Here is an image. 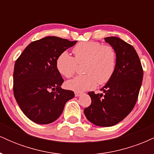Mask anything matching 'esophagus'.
<instances>
[{"mask_svg":"<svg viewBox=\"0 0 154 154\" xmlns=\"http://www.w3.org/2000/svg\"><path fill=\"white\" fill-rule=\"evenodd\" d=\"M82 94V93H81V92H75V95L76 97H78Z\"/></svg>","mask_w":154,"mask_h":154,"instance_id":"esophagus-1","label":"esophagus"}]
</instances>
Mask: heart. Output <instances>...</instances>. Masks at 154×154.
<instances>
[{
    "label": "heart",
    "instance_id": "obj_1",
    "mask_svg": "<svg viewBox=\"0 0 154 154\" xmlns=\"http://www.w3.org/2000/svg\"><path fill=\"white\" fill-rule=\"evenodd\" d=\"M75 57L64 51L56 59V68L66 78L75 74L78 64L85 63L86 75L77 76L66 82L68 89L76 92L91 90L97 83L104 85L110 80L116 66V53L111 45H103L98 42H82L73 48Z\"/></svg>",
    "mask_w": 154,
    "mask_h": 154
}]
</instances>
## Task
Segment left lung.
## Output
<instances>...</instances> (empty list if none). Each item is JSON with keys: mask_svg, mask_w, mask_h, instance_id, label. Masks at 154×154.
I'll list each match as a JSON object with an SVG mask.
<instances>
[{"mask_svg": "<svg viewBox=\"0 0 154 154\" xmlns=\"http://www.w3.org/2000/svg\"><path fill=\"white\" fill-rule=\"evenodd\" d=\"M116 51V66L110 80L95 94L89 92L91 104L84 110L86 118L97 126L111 127L123 120L135 106L143 71L137 52L131 45L116 37L105 38Z\"/></svg>", "mask_w": 154, "mask_h": 154, "instance_id": "left-lung-1", "label": "left lung"}]
</instances>
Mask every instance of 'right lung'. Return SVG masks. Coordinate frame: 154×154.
<instances>
[{
  "label": "right lung",
  "mask_w": 154,
  "mask_h": 154,
  "mask_svg": "<svg viewBox=\"0 0 154 154\" xmlns=\"http://www.w3.org/2000/svg\"><path fill=\"white\" fill-rule=\"evenodd\" d=\"M77 41L48 36L32 42L15 62L14 95L26 117L40 125L56 121L75 96L61 88L63 79L56 59Z\"/></svg>",
  "instance_id": "right-lung-1"
}]
</instances>
